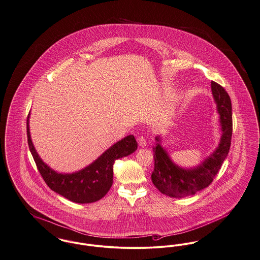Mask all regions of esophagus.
<instances>
[{"instance_id":"esophagus-1","label":"esophagus","mask_w":260,"mask_h":260,"mask_svg":"<svg viewBox=\"0 0 260 260\" xmlns=\"http://www.w3.org/2000/svg\"><path fill=\"white\" fill-rule=\"evenodd\" d=\"M138 143L140 147H145L146 146V139L144 138H138Z\"/></svg>"}]
</instances>
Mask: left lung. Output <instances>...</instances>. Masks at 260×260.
I'll return each mask as SVG.
<instances>
[{"label":"left lung","instance_id":"8db88e82","mask_svg":"<svg viewBox=\"0 0 260 260\" xmlns=\"http://www.w3.org/2000/svg\"><path fill=\"white\" fill-rule=\"evenodd\" d=\"M211 90L219 114L221 138L218 146L204 161L193 168H183L175 164L166 149L161 145L162 138L156 137L154 152L152 183L160 192L171 198L182 199L196 194L212 183L229 153L233 132L232 104L229 94L215 81H211Z\"/></svg>","mask_w":260,"mask_h":260}]
</instances>
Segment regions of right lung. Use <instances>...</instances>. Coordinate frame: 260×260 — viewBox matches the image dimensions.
I'll list each match as a JSON object with an SVG mask.
<instances>
[{"label":"right lung","instance_id":"right-lung-1","mask_svg":"<svg viewBox=\"0 0 260 260\" xmlns=\"http://www.w3.org/2000/svg\"><path fill=\"white\" fill-rule=\"evenodd\" d=\"M29 115L26 122L27 140L37 169L52 190L73 202L92 203L104 198L113 184L115 161L138 149V142L131 135L116 142L85 168L71 174L58 173L44 163L35 150L29 132Z\"/></svg>","mask_w":260,"mask_h":260}]
</instances>
